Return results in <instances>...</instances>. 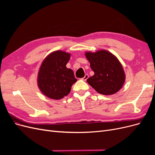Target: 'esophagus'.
Wrapping results in <instances>:
<instances>
[{"label":"esophagus","instance_id":"esophagus-1","mask_svg":"<svg viewBox=\"0 0 155 155\" xmlns=\"http://www.w3.org/2000/svg\"><path fill=\"white\" fill-rule=\"evenodd\" d=\"M88 74H85V76H84L83 78H81V79H82V80H83V81H86L87 80V79L88 78Z\"/></svg>","mask_w":155,"mask_h":155}]
</instances>
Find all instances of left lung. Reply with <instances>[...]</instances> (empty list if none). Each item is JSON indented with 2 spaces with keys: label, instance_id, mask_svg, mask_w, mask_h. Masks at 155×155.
<instances>
[{
  "label": "left lung",
  "instance_id": "8db88e82",
  "mask_svg": "<svg viewBox=\"0 0 155 155\" xmlns=\"http://www.w3.org/2000/svg\"><path fill=\"white\" fill-rule=\"evenodd\" d=\"M86 58L90 62L94 75L87 81L100 94L111 95L122 87L125 76L121 63L115 56L106 50L95 53L87 52Z\"/></svg>",
  "mask_w": 155,
  "mask_h": 155
}]
</instances>
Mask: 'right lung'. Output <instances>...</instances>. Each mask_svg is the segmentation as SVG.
Segmentation results:
<instances>
[{"label":"right lung","instance_id":"add662e5","mask_svg":"<svg viewBox=\"0 0 155 155\" xmlns=\"http://www.w3.org/2000/svg\"><path fill=\"white\" fill-rule=\"evenodd\" d=\"M70 56L64 51H55L46 58L40 67L39 88L51 99L60 100L67 96L77 81L72 70L66 67Z\"/></svg>","mask_w":155,"mask_h":155}]
</instances>
